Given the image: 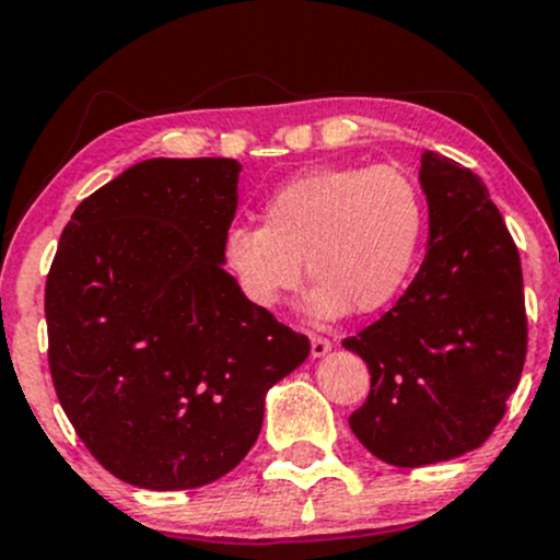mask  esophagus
Returning a JSON list of instances; mask_svg holds the SVG:
<instances>
[{
	"mask_svg": "<svg viewBox=\"0 0 560 560\" xmlns=\"http://www.w3.org/2000/svg\"><path fill=\"white\" fill-rule=\"evenodd\" d=\"M329 350H331V339L320 337V334H311V355L313 358H324Z\"/></svg>",
	"mask_w": 560,
	"mask_h": 560,
	"instance_id": "1",
	"label": "esophagus"
}]
</instances>
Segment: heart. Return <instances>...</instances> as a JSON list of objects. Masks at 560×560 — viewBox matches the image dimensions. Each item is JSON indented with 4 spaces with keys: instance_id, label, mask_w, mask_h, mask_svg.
Instances as JSON below:
<instances>
[{
    "instance_id": "heart-1",
    "label": "heart",
    "mask_w": 560,
    "mask_h": 560,
    "mask_svg": "<svg viewBox=\"0 0 560 560\" xmlns=\"http://www.w3.org/2000/svg\"><path fill=\"white\" fill-rule=\"evenodd\" d=\"M427 205L419 184L395 165H326L292 178L262 205V226H231L223 262L253 305L273 307L316 281L324 316L384 311L419 266Z\"/></svg>"
}]
</instances>
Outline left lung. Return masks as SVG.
<instances>
[{"label": "left lung", "mask_w": 560, "mask_h": 560, "mask_svg": "<svg viewBox=\"0 0 560 560\" xmlns=\"http://www.w3.org/2000/svg\"><path fill=\"white\" fill-rule=\"evenodd\" d=\"M419 176L427 258L395 307L342 342L371 374L352 434L400 468L477 450L503 419L526 358L522 260L485 182L429 150Z\"/></svg>", "instance_id": "1"}]
</instances>
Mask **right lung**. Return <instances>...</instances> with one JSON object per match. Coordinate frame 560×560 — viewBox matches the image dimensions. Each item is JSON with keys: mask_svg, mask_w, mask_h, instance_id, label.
<instances>
[{"mask_svg": "<svg viewBox=\"0 0 560 560\" xmlns=\"http://www.w3.org/2000/svg\"><path fill=\"white\" fill-rule=\"evenodd\" d=\"M242 165L155 158L75 208L47 276L49 371L113 477L191 490L258 440L266 392L311 352L223 271Z\"/></svg>", "mask_w": 560, "mask_h": 560, "instance_id": "1", "label": "right lung"}]
</instances>
